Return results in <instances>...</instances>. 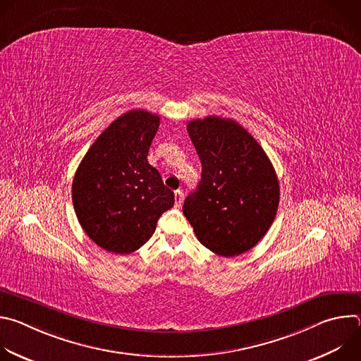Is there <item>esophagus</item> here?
<instances>
[{"label": "esophagus", "mask_w": 361, "mask_h": 361, "mask_svg": "<svg viewBox=\"0 0 361 361\" xmlns=\"http://www.w3.org/2000/svg\"><path fill=\"white\" fill-rule=\"evenodd\" d=\"M174 195H176V207H181V204H183V198H184V194H183V191L181 190H177L176 192H174Z\"/></svg>", "instance_id": "1"}]
</instances>
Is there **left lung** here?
Masks as SVG:
<instances>
[{"instance_id":"8db88e82","label":"left lung","mask_w":361,"mask_h":361,"mask_svg":"<svg viewBox=\"0 0 361 361\" xmlns=\"http://www.w3.org/2000/svg\"><path fill=\"white\" fill-rule=\"evenodd\" d=\"M188 135L201 161V180L183 205L198 241L223 257L240 255L271 227L280 201L267 154L237 121L192 120Z\"/></svg>"}]
</instances>
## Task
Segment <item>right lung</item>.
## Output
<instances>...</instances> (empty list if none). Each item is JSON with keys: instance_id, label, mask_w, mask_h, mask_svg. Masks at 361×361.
<instances>
[{"instance_id": "obj_1", "label": "right lung", "mask_w": 361, "mask_h": 361, "mask_svg": "<svg viewBox=\"0 0 361 361\" xmlns=\"http://www.w3.org/2000/svg\"><path fill=\"white\" fill-rule=\"evenodd\" d=\"M160 117L131 110L114 120L90 147L73 180V204L85 234L101 248L130 254L156 231L174 205L148 149Z\"/></svg>"}]
</instances>
